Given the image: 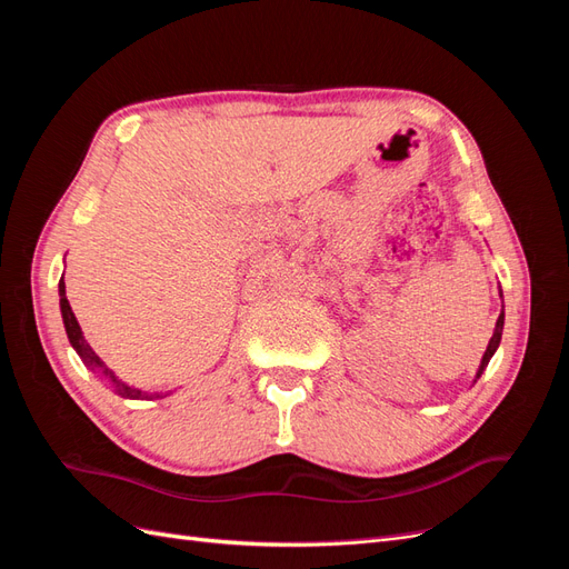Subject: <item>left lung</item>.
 Masks as SVG:
<instances>
[{
  "instance_id": "8db88e82",
  "label": "left lung",
  "mask_w": 569,
  "mask_h": 569,
  "mask_svg": "<svg viewBox=\"0 0 569 569\" xmlns=\"http://www.w3.org/2000/svg\"><path fill=\"white\" fill-rule=\"evenodd\" d=\"M503 313L498 316V320H496V330H493V337H491V341H489V347H487V351H485V358H481V363H479V370H477V377H475V382L479 380L481 377V372L487 370V366H489V360H491V356L496 353V349H498V343H501V335H503Z\"/></svg>"
}]
</instances>
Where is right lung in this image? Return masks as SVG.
<instances>
[{
	"instance_id": "right-lung-1",
	"label": "right lung",
	"mask_w": 569,
	"mask_h": 569,
	"mask_svg": "<svg viewBox=\"0 0 569 569\" xmlns=\"http://www.w3.org/2000/svg\"><path fill=\"white\" fill-rule=\"evenodd\" d=\"M59 297H61V316H63V327H66L68 341H71V347L78 351V356L82 358V363H84V366H90L92 370H97V372L104 375L107 380L116 387V391H118L120 396H126V399H163V396H168V393H147V391H140V389H132V387H128L126 382H120L118 377L107 368L104 360H101V358L92 351V347L88 343V339L82 337L80 325H78V320H76V316H73V311H71V303H68V299H66V284H63V278H61V282H59Z\"/></svg>"
}]
</instances>
